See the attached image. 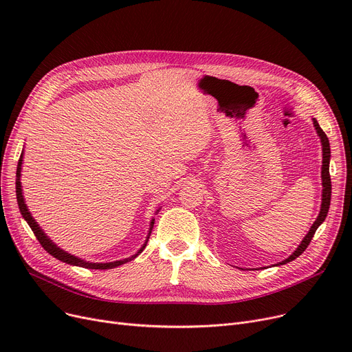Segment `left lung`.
Instances as JSON below:
<instances>
[{
	"instance_id": "1",
	"label": "left lung",
	"mask_w": 352,
	"mask_h": 352,
	"mask_svg": "<svg viewBox=\"0 0 352 352\" xmlns=\"http://www.w3.org/2000/svg\"><path fill=\"white\" fill-rule=\"evenodd\" d=\"M314 126H316L317 133H318V135H320V138H321V142H322V174H321V177H322V187H324V190H322L321 211H320L318 218L316 219V223L312 224V227H311V230L308 231L307 236L302 239V243H301L300 247L297 248V251H295L292 255H289L285 261H283V263H280V264H287V263L295 260V258H298V256L307 250V247L309 245L314 234H316L317 228L324 223V219H325V217H327V214H328V210H329V202H331V177H329V158H331V150H329V141H328L327 134L322 131L320 124L317 122V120H314Z\"/></svg>"
}]
</instances>
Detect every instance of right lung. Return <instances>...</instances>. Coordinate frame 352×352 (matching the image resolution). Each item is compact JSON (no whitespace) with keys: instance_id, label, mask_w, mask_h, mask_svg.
Instances as JSON below:
<instances>
[{"instance_id":"1","label":"right lung","mask_w":352,"mask_h":352,"mask_svg":"<svg viewBox=\"0 0 352 352\" xmlns=\"http://www.w3.org/2000/svg\"><path fill=\"white\" fill-rule=\"evenodd\" d=\"M21 164H23V154H21V157H20V160H18V165H16V181H15V192H16V201H18V207H20V211H21V214H23V217L25 218V221L28 223V226H30V228L32 230V232H34V235L36 236V239H38V243L41 244V247L48 252V254H51L52 256H55L57 258V260H60V261H63V263H67V264H71V265H78V267H82V268H91V270H107V268H114V267H118V265H122V264H125V263H128V261H131V260H134V258L145 248V245H146V243L142 245V248L138 251V254H135V255H133V256H129V258H125V260H121V261H114V263H105V264H92V263H87V261H82V260H80V258H77V256H74V255H71V254H68V252H65V251H63V250H60L57 245H55L54 243H51V239L50 238H47V235L43 232V230L38 227V224L35 223L34 221V218L31 217V214L28 212V210H27V206H25V202H24V198H23V192H21V182H20V175H21ZM153 224L154 223H151V228H153ZM151 232V231H150ZM148 241V239H146Z\"/></svg>"}]
</instances>
